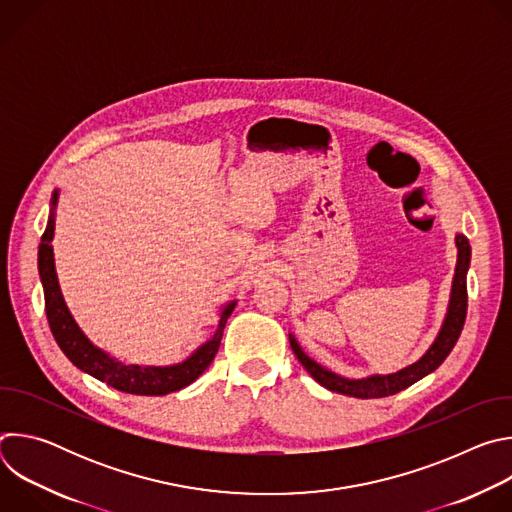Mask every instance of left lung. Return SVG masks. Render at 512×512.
<instances>
[{
  "mask_svg": "<svg viewBox=\"0 0 512 512\" xmlns=\"http://www.w3.org/2000/svg\"><path fill=\"white\" fill-rule=\"evenodd\" d=\"M456 247H458V263H456L452 298H450L446 320H444L442 330H440V334H437L435 342L429 346V350L417 362L409 364L407 369L397 371L393 375H373L367 379H344V377L320 367L316 360H312L300 348L296 338L289 334V344H291V348H294L298 360L302 362V367L328 391L342 393L348 397H358V399H379V397L395 395V393L411 387L425 375L433 373L456 346V342L462 334L464 322H466V310H468L466 273L470 267V243L464 235H456Z\"/></svg>",
  "mask_w": 512,
  "mask_h": 512,
  "instance_id": "8db88e82",
  "label": "left lung"
}]
</instances>
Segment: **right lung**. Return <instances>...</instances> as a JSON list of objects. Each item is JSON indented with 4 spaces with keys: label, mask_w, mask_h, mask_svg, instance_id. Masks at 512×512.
Wrapping results in <instances>:
<instances>
[{
    "label": "right lung",
    "mask_w": 512,
    "mask_h": 512,
    "mask_svg": "<svg viewBox=\"0 0 512 512\" xmlns=\"http://www.w3.org/2000/svg\"><path fill=\"white\" fill-rule=\"evenodd\" d=\"M58 200V190L52 194V212L48 216V225L42 235V243L38 247V271L44 287V304L46 318L52 330V336L66 358L75 364L77 369L89 373L101 383L131 395H168L180 391L194 383L214 360V354L221 346L223 330L233 314L237 302H231L223 308L221 320L214 336L202 344L190 358H186L174 367H139V364H123L97 348L77 326L75 318L70 316L64 298L60 294V285L54 269V253H52V237H54V206Z\"/></svg>",
    "instance_id": "right-lung-1"
}]
</instances>
